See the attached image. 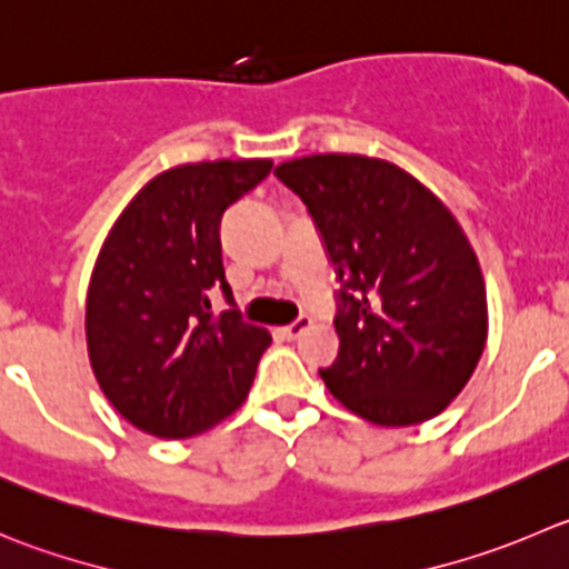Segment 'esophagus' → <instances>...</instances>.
Returning a JSON list of instances; mask_svg holds the SVG:
<instances>
[{
    "label": "esophagus",
    "mask_w": 569,
    "mask_h": 569,
    "mask_svg": "<svg viewBox=\"0 0 569 569\" xmlns=\"http://www.w3.org/2000/svg\"><path fill=\"white\" fill-rule=\"evenodd\" d=\"M310 323H312L310 316H299L293 323H288V327L281 329V335H284L288 340H296V338H301L307 329H310Z\"/></svg>",
    "instance_id": "obj_1"
}]
</instances>
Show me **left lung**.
<instances>
[{
  "label": "left lung",
  "mask_w": 569,
  "mask_h": 569,
  "mask_svg": "<svg viewBox=\"0 0 569 569\" xmlns=\"http://www.w3.org/2000/svg\"><path fill=\"white\" fill-rule=\"evenodd\" d=\"M316 223L340 290V349L323 382L351 413L408 427L461 393L486 346V284L450 209L413 176L369 156L276 167Z\"/></svg>",
  "instance_id": "left-lung-1"
}]
</instances>
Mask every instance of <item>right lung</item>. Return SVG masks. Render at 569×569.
<instances>
[{
	"label": "right lung",
	"instance_id": "obj_1",
	"mask_svg": "<svg viewBox=\"0 0 569 569\" xmlns=\"http://www.w3.org/2000/svg\"><path fill=\"white\" fill-rule=\"evenodd\" d=\"M270 161H200L156 176L102 242L86 299L97 382L133 427L187 438L246 402L270 346L242 321L223 270L220 220ZM223 292L230 310L214 317Z\"/></svg>",
	"mask_w": 569,
	"mask_h": 569
}]
</instances>
